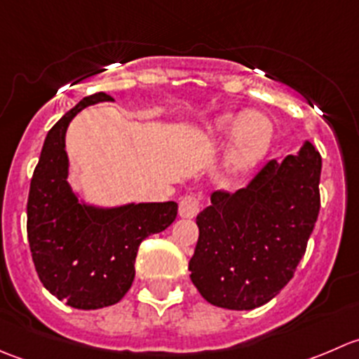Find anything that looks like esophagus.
<instances>
[{"label": "esophagus", "mask_w": 359, "mask_h": 359, "mask_svg": "<svg viewBox=\"0 0 359 359\" xmlns=\"http://www.w3.org/2000/svg\"><path fill=\"white\" fill-rule=\"evenodd\" d=\"M200 210H201V198L198 196V194H186V196L180 198L179 201L180 217L193 219V217L198 215Z\"/></svg>", "instance_id": "1"}]
</instances>
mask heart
<instances>
[{
    "label": "heart",
    "instance_id": "heart-1",
    "mask_svg": "<svg viewBox=\"0 0 359 359\" xmlns=\"http://www.w3.org/2000/svg\"><path fill=\"white\" fill-rule=\"evenodd\" d=\"M210 133L219 139L231 135L227 165L233 172H247L259 165L271 151L274 140V125L269 116L259 111L243 116H222L210 125Z\"/></svg>",
    "mask_w": 359,
    "mask_h": 359
}]
</instances>
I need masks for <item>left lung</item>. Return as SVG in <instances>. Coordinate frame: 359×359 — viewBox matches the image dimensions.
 Listing matches in <instances>:
<instances>
[{
    "mask_svg": "<svg viewBox=\"0 0 359 359\" xmlns=\"http://www.w3.org/2000/svg\"><path fill=\"white\" fill-rule=\"evenodd\" d=\"M321 156L269 159L247 187L215 191L196 217L191 281L206 302L233 311L264 306L292 280L320 213Z\"/></svg>",
    "mask_w": 359,
    "mask_h": 359,
    "instance_id": "8db88e82",
    "label": "left lung"
}]
</instances>
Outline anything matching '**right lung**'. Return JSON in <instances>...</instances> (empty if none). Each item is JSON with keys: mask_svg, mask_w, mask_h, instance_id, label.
I'll return each instance as SVG.
<instances>
[{"mask_svg": "<svg viewBox=\"0 0 359 359\" xmlns=\"http://www.w3.org/2000/svg\"><path fill=\"white\" fill-rule=\"evenodd\" d=\"M112 100L99 92L67 111L46 135L29 187L27 240L43 287L76 309L119 302L135 278L140 243L165 231L177 203H139L119 208L83 205L67 184L66 130L79 111Z\"/></svg>", "mask_w": 359, "mask_h": 359, "instance_id": "1", "label": "right lung"}]
</instances>
